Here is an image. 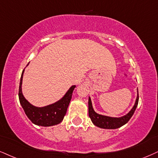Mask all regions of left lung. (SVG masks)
<instances>
[{
  "instance_id": "8db88e82",
  "label": "left lung",
  "mask_w": 158,
  "mask_h": 158,
  "mask_svg": "<svg viewBox=\"0 0 158 158\" xmlns=\"http://www.w3.org/2000/svg\"><path fill=\"white\" fill-rule=\"evenodd\" d=\"M139 92H138V96L137 98H136L135 105H134L133 108L131 109V110L127 114L120 118H113L106 116H102V115H100L95 113L94 109L92 108L91 99L89 97V116L91 118V122H93V124L97 127H99L100 128H104V129H116V128L120 127L123 126L124 124L127 123L128 121L133 116L134 112H135V109L137 108L138 103H139Z\"/></svg>"
}]
</instances>
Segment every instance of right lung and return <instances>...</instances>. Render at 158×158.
I'll list each match as a JSON object with an SVG mask.
<instances>
[{"label":"right lung","instance_id":"1","mask_svg":"<svg viewBox=\"0 0 158 158\" xmlns=\"http://www.w3.org/2000/svg\"><path fill=\"white\" fill-rule=\"evenodd\" d=\"M23 72L24 70L21 75L18 94L19 102L28 118L33 123L39 126L49 127L61 123L67 113V108L72 99V94L74 89L75 88V85H73L68 90L67 94L64 95L61 100L50 106L38 108L30 104L23 97L21 88Z\"/></svg>","mask_w":158,"mask_h":158}]
</instances>
